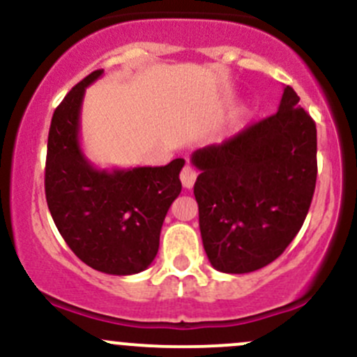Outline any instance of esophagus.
<instances>
[{"label": "esophagus", "mask_w": 357, "mask_h": 357, "mask_svg": "<svg viewBox=\"0 0 357 357\" xmlns=\"http://www.w3.org/2000/svg\"><path fill=\"white\" fill-rule=\"evenodd\" d=\"M197 176H199V174H197V171L192 167V165H185V167H183V171H181V174H179V178H181L183 186L190 190V188H193V185H195Z\"/></svg>", "instance_id": "obj_1"}]
</instances>
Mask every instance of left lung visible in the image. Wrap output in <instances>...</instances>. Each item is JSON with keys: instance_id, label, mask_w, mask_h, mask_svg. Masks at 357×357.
Returning a JSON list of instances; mask_svg holds the SVG:
<instances>
[{"instance_id": "left-lung-1", "label": "left lung", "mask_w": 357, "mask_h": 357, "mask_svg": "<svg viewBox=\"0 0 357 357\" xmlns=\"http://www.w3.org/2000/svg\"><path fill=\"white\" fill-rule=\"evenodd\" d=\"M290 86L278 112L192 153L205 254L242 275L278 259L304 225L316 188V124Z\"/></svg>"}]
</instances>
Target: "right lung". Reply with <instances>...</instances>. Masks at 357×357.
Listing matches in <instances>:
<instances>
[{
  "instance_id": "1",
  "label": "right lung",
  "mask_w": 357,
  "mask_h": 357,
  "mask_svg": "<svg viewBox=\"0 0 357 357\" xmlns=\"http://www.w3.org/2000/svg\"><path fill=\"white\" fill-rule=\"evenodd\" d=\"M95 70L67 93L48 135L45 192L52 218L70 250L107 275H135L152 264L162 222L181 193L185 160L162 167L96 169L79 143L84 91Z\"/></svg>"
}]
</instances>
